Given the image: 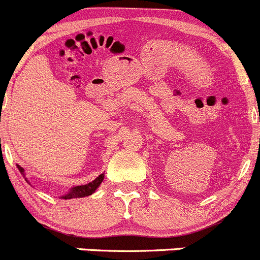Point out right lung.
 Instances as JSON below:
<instances>
[{
	"label": "right lung",
	"instance_id": "right-lung-1",
	"mask_svg": "<svg viewBox=\"0 0 260 260\" xmlns=\"http://www.w3.org/2000/svg\"><path fill=\"white\" fill-rule=\"evenodd\" d=\"M19 171L21 172V173H24V169H22L20 166H19ZM104 178H105V174L104 173L100 174L94 181L89 182L88 184H84V186H77L74 187V188H72V191L69 192L68 194H66V196H61V199L69 200V199H78V197L89 196V194H92L94 191H96L97 187L102 183Z\"/></svg>",
	"mask_w": 260,
	"mask_h": 260
}]
</instances>
